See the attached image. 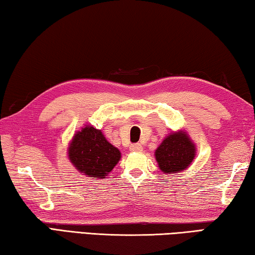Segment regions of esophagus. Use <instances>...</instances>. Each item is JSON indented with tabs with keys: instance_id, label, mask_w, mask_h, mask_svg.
Listing matches in <instances>:
<instances>
[{
	"instance_id": "esophagus-1",
	"label": "esophagus",
	"mask_w": 255,
	"mask_h": 255,
	"mask_svg": "<svg viewBox=\"0 0 255 255\" xmlns=\"http://www.w3.org/2000/svg\"><path fill=\"white\" fill-rule=\"evenodd\" d=\"M142 145H141L140 143H133L130 145V150L133 152H140L142 151Z\"/></svg>"
}]
</instances>
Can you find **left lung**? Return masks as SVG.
I'll return each instance as SVG.
<instances>
[{
	"mask_svg": "<svg viewBox=\"0 0 255 255\" xmlns=\"http://www.w3.org/2000/svg\"><path fill=\"white\" fill-rule=\"evenodd\" d=\"M155 156L162 173H178L194 159L195 145L185 133H170L157 148Z\"/></svg>",
	"mask_w": 255,
	"mask_h": 255,
	"instance_id": "left-lung-1",
	"label": "left lung"
}]
</instances>
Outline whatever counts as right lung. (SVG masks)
I'll use <instances>...</instances> for the list:
<instances>
[{"instance_id": "add662e5", "label": "right lung", "mask_w": 255, "mask_h": 255, "mask_svg": "<svg viewBox=\"0 0 255 255\" xmlns=\"http://www.w3.org/2000/svg\"><path fill=\"white\" fill-rule=\"evenodd\" d=\"M69 158L79 172L90 177L104 178L119 162L121 152L108 142L100 130L86 127L74 135Z\"/></svg>"}]
</instances>
